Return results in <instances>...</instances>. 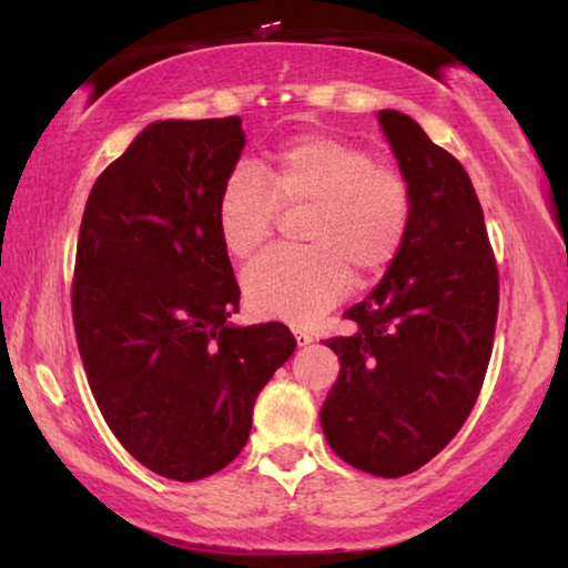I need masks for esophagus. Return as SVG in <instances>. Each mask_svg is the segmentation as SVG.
<instances>
[{"instance_id":"esophagus-1","label":"esophagus","mask_w":568,"mask_h":568,"mask_svg":"<svg viewBox=\"0 0 568 568\" xmlns=\"http://www.w3.org/2000/svg\"><path fill=\"white\" fill-rule=\"evenodd\" d=\"M294 338H297L300 346H310V344H313V336H310L307 331H294Z\"/></svg>"}]
</instances>
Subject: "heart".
<instances>
[{"mask_svg": "<svg viewBox=\"0 0 568 568\" xmlns=\"http://www.w3.org/2000/svg\"><path fill=\"white\" fill-rule=\"evenodd\" d=\"M278 209L300 212L302 251H268L243 271L247 307L268 321L307 325L338 305L348 282L385 276L406 245L410 191L372 152L333 134H302L271 154L268 183L230 170L216 199V230L232 258H247L274 232Z\"/></svg>", "mask_w": 568, "mask_h": 568, "instance_id": "b5f03b06", "label": "heart"}]
</instances>
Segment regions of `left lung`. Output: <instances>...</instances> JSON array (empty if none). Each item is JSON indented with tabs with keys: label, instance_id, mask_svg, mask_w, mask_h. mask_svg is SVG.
I'll list each match as a JSON object with an SVG mask.
<instances>
[{
	"label": "left lung",
	"instance_id": "obj_1",
	"mask_svg": "<svg viewBox=\"0 0 568 568\" xmlns=\"http://www.w3.org/2000/svg\"><path fill=\"white\" fill-rule=\"evenodd\" d=\"M410 191L406 245L325 341L341 372L321 408L341 460L398 478L432 460L476 406L491 359L499 274L468 173L400 111H379Z\"/></svg>",
	"mask_w": 568,
	"mask_h": 568
}]
</instances>
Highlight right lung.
Listing matches in <instances>:
<instances>
[{
  "instance_id": "obj_1",
  "label": "right lung",
  "mask_w": 568,
  "mask_h": 568,
  "mask_svg": "<svg viewBox=\"0 0 568 568\" xmlns=\"http://www.w3.org/2000/svg\"><path fill=\"white\" fill-rule=\"evenodd\" d=\"M245 146L243 119L154 121L92 185L72 310L90 390L115 439L173 480L245 447L263 385L297 341L235 325L240 286L216 199Z\"/></svg>"
}]
</instances>
